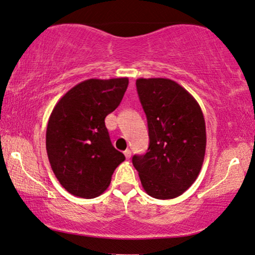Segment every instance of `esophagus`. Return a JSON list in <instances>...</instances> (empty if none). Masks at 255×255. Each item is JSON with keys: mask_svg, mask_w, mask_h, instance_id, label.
<instances>
[{"mask_svg": "<svg viewBox=\"0 0 255 255\" xmlns=\"http://www.w3.org/2000/svg\"><path fill=\"white\" fill-rule=\"evenodd\" d=\"M124 154H125V158H127V159L131 158V151H130V149H125Z\"/></svg>", "mask_w": 255, "mask_h": 255, "instance_id": "esophagus-1", "label": "esophagus"}]
</instances>
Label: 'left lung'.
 Wrapping results in <instances>:
<instances>
[{"instance_id": "left-lung-1", "label": "left lung", "mask_w": 255, "mask_h": 255, "mask_svg": "<svg viewBox=\"0 0 255 255\" xmlns=\"http://www.w3.org/2000/svg\"><path fill=\"white\" fill-rule=\"evenodd\" d=\"M139 100L147 118L149 145L133 155L141 186L149 196L170 200L182 195L203 165L207 132L200 104L169 79H138Z\"/></svg>"}]
</instances>
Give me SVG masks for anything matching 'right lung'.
Listing matches in <instances>:
<instances>
[{"label":"right lung","mask_w":255,"mask_h":255,"mask_svg":"<svg viewBox=\"0 0 255 255\" xmlns=\"http://www.w3.org/2000/svg\"><path fill=\"white\" fill-rule=\"evenodd\" d=\"M128 85V78L86 80L52 110L46 130L48 161L61 186L74 196H100L125 160L111 144L104 120L120 106Z\"/></svg>","instance_id":"1"}]
</instances>
